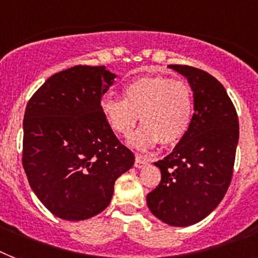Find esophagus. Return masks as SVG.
<instances>
[{"label":"esophagus","instance_id":"esophagus-1","mask_svg":"<svg viewBox=\"0 0 258 258\" xmlns=\"http://www.w3.org/2000/svg\"><path fill=\"white\" fill-rule=\"evenodd\" d=\"M148 163V160L143 156H140V155H136V159H135V167L136 168H142L143 165H146Z\"/></svg>","mask_w":258,"mask_h":258}]
</instances>
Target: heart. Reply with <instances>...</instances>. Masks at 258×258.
I'll list each match as a JSON object with an SVG mask.
<instances>
[{
    "mask_svg": "<svg viewBox=\"0 0 258 258\" xmlns=\"http://www.w3.org/2000/svg\"><path fill=\"white\" fill-rule=\"evenodd\" d=\"M124 99L106 95L100 110L114 133L127 136L138 123L143 127L134 134L131 144L136 148H151L177 143L187 133L192 116V93L180 79L162 75L134 79L123 89Z\"/></svg>",
    "mask_w": 258,
    "mask_h": 258,
    "instance_id": "obj_1",
    "label": "heart"
}]
</instances>
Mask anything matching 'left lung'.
I'll return each instance as SVG.
<instances>
[{"label": "left lung", "instance_id": "1", "mask_svg": "<svg viewBox=\"0 0 258 258\" xmlns=\"http://www.w3.org/2000/svg\"><path fill=\"white\" fill-rule=\"evenodd\" d=\"M188 79L195 112L185 135L155 163L162 180L147 195L154 216L172 227L205 219L227 194L238 143V118L224 86L207 71L169 64Z\"/></svg>", "mask_w": 258, "mask_h": 258}]
</instances>
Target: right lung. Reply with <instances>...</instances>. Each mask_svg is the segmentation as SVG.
<instances>
[{"mask_svg":"<svg viewBox=\"0 0 258 258\" xmlns=\"http://www.w3.org/2000/svg\"><path fill=\"white\" fill-rule=\"evenodd\" d=\"M115 78L104 66H74L50 77L26 106L22 165L59 219L79 221L107 208L115 180L135 162L100 110Z\"/></svg>","mask_w":258,"mask_h":258,"instance_id":"1","label":"right lung"}]
</instances>
